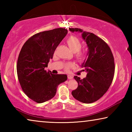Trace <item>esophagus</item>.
Returning <instances> with one entry per match:
<instances>
[{
	"label": "esophagus",
	"instance_id": "obj_1",
	"mask_svg": "<svg viewBox=\"0 0 132 132\" xmlns=\"http://www.w3.org/2000/svg\"><path fill=\"white\" fill-rule=\"evenodd\" d=\"M68 79H69V80L72 79H73V76L70 75H68Z\"/></svg>",
	"mask_w": 132,
	"mask_h": 132
}]
</instances>
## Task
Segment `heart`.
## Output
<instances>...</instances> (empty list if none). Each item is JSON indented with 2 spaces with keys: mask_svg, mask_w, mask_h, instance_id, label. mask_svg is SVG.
Returning <instances> with one entry per match:
<instances>
[{
  "mask_svg": "<svg viewBox=\"0 0 132 132\" xmlns=\"http://www.w3.org/2000/svg\"><path fill=\"white\" fill-rule=\"evenodd\" d=\"M67 44H68L69 47L70 48L71 51L73 53H76V56L78 60L81 61L84 59L85 57V55L83 52L80 51L81 48V43L80 40L75 36H71L67 39ZM73 66V64L69 63L65 65V69L66 70H69L71 67Z\"/></svg>",
  "mask_w": 132,
  "mask_h": 132,
  "instance_id": "obj_1",
  "label": "heart"
}]
</instances>
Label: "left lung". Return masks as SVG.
<instances>
[{
  "label": "left lung",
  "mask_w": 132,
  "mask_h": 132,
  "mask_svg": "<svg viewBox=\"0 0 132 132\" xmlns=\"http://www.w3.org/2000/svg\"><path fill=\"white\" fill-rule=\"evenodd\" d=\"M69 29L71 32L81 33L88 47L87 58L81 66L87 76L82 79L77 76L74 77L78 87L71 94L82 103H92L104 95L112 82L115 72L112 53L105 42L93 33L78 28Z\"/></svg>",
  "instance_id": "obj_1"
}]
</instances>
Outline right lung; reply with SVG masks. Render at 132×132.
I'll return each instance as SVG.
<instances>
[{"instance_id": "obj_1", "label": "right lung", "mask_w": 132, "mask_h": 132, "mask_svg": "<svg viewBox=\"0 0 132 132\" xmlns=\"http://www.w3.org/2000/svg\"><path fill=\"white\" fill-rule=\"evenodd\" d=\"M67 34L68 30L62 28L38 33L24 43L19 53L17 72L20 84L24 93L37 103L52 98L58 85L68 79L66 75L45 70Z\"/></svg>"}]
</instances>
